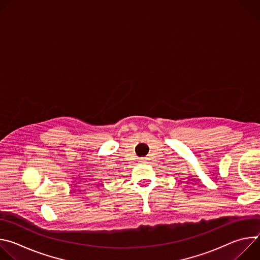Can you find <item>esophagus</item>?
Here are the masks:
<instances>
[{"label":"esophagus","mask_w":260,"mask_h":260,"mask_svg":"<svg viewBox=\"0 0 260 260\" xmlns=\"http://www.w3.org/2000/svg\"><path fill=\"white\" fill-rule=\"evenodd\" d=\"M140 162H146V161H145V159L143 158V159H141V160H140Z\"/></svg>","instance_id":"34e87169"}]
</instances>
